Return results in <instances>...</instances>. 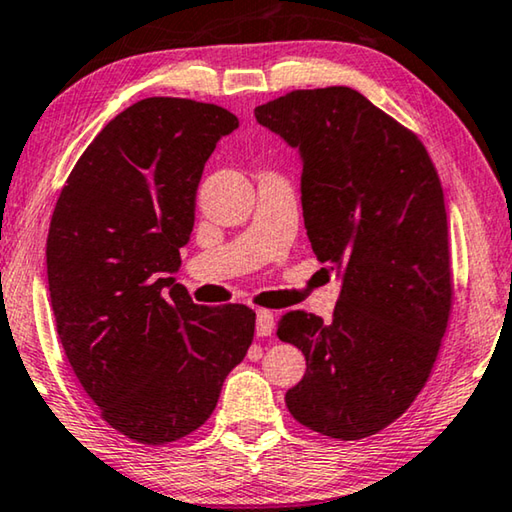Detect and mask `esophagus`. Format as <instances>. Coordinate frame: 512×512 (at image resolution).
I'll return each mask as SVG.
<instances>
[{
    "mask_svg": "<svg viewBox=\"0 0 512 512\" xmlns=\"http://www.w3.org/2000/svg\"><path fill=\"white\" fill-rule=\"evenodd\" d=\"M257 337H271L273 332V314L269 310H257Z\"/></svg>",
    "mask_w": 512,
    "mask_h": 512,
    "instance_id": "1",
    "label": "esophagus"
}]
</instances>
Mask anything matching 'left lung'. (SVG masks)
I'll return each mask as SVG.
<instances>
[{
  "mask_svg": "<svg viewBox=\"0 0 512 512\" xmlns=\"http://www.w3.org/2000/svg\"><path fill=\"white\" fill-rule=\"evenodd\" d=\"M255 118L298 150L307 237L342 282L332 321H278L307 362L287 408L310 431L362 440L417 399L449 321L440 177L415 134L348 86L287 93Z\"/></svg>",
  "mask_w": 512,
  "mask_h": 512,
  "instance_id": "8db88e82",
  "label": "left lung"
}]
</instances>
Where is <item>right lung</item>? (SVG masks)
<instances>
[{
    "instance_id": "1",
    "label": "right lung",
    "mask_w": 512,
    "mask_h": 512,
    "mask_svg": "<svg viewBox=\"0 0 512 512\" xmlns=\"http://www.w3.org/2000/svg\"><path fill=\"white\" fill-rule=\"evenodd\" d=\"M223 107L148 97L118 113L72 168L47 234V282L63 351L118 433L143 444L189 435L246 358L255 312L196 305L177 285L180 248Z\"/></svg>"
}]
</instances>
